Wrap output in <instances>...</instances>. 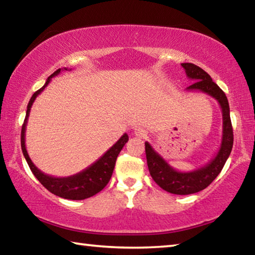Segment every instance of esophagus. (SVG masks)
I'll return each mask as SVG.
<instances>
[{
  "label": "esophagus",
  "instance_id": "34e87169",
  "mask_svg": "<svg viewBox=\"0 0 255 255\" xmlns=\"http://www.w3.org/2000/svg\"><path fill=\"white\" fill-rule=\"evenodd\" d=\"M133 133H135V136L137 137L144 138L146 135H147V131H146V129L143 127H136L133 129Z\"/></svg>",
  "mask_w": 255,
  "mask_h": 255
}]
</instances>
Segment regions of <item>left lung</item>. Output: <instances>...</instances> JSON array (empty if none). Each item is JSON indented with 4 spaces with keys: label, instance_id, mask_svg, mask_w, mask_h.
Returning <instances> with one entry per match:
<instances>
[{
    "label": "left lung",
    "instance_id": "8db88e82",
    "mask_svg": "<svg viewBox=\"0 0 255 255\" xmlns=\"http://www.w3.org/2000/svg\"><path fill=\"white\" fill-rule=\"evenodd\" d=\"M181 66L184 68L185 74L190 80L195 81L193 84L188 86L187 91H200L214 98L219 103L223 114V138L222 144L217 154L205 166L193 171L181 172L172 167L148 141L145 143L146 159L150 176L163 190L174 193V195H191L206 189L213 182L227 161L232 152L233 128L230 116V105L226 94L223 90L213 82L210 75L202 68L191 63H183Z\"/></svg>",
    "mask_w": 255,
    "mask_h": 255
}]
</instances>
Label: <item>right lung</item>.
I'll list each match as a JSON object with an SVG mask.
<instances>
[{
    "mask_svg": "<svg viewBox=\"0 0 255 255\" xmlns=\"http://www.w3.org/2000/svg\"><path fill=\"white\" fill-rule=\"evenodd\" d=\"M64 70L67 71L65 67ZM60 68L56 72H54L48 79H47L45 85L41 89L32 94L31 99L28 103L27 107V114H25V119L22 125V129H21V148H22L23 156L27 161L30 170L36 176L38 181L44 185V187L50 191L54 195L65 198V199L70 200H83L86 198H90L106 187L111 179L112 172L115 169L116 159H117L120 150L123 149L125 144L128 141V135L124 133V135L119 138V140L114 146L107 150V152L102 155V156L97 159L96 162L91 165L86 167L83 171L79 172L74 175L66 176V178H56V176H51L44 173L32 163L31 158L29 157V154L25 148V128H27V123L29 118L30 110H31L32 103L36 100V98L44 91L45 88L49 84L54 76L58 75L60 73Z\"/></svg>",
    "mask_w": 255,
    "mask_h": 255,
    "instance_id": "add662e5",
    "label": "right lung"
}]
</instances>
